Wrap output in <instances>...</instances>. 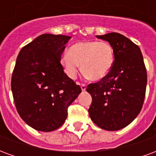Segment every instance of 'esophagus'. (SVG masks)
I'll return each instance as SVG.
<instances>
[{
	"instance_id": "obj_1",
	"label": "esophagus",
	"mask_w": 156,
	"mask_h": 156,
	"mask_svg": "<svg viewBox=\"0 0 156 156\" xmlns=\"http://www.w3.org/2000/svg\"><path fill=\"white\" fill-rule=\"evenodd\" d=\"M86 88H87V86L85 84H81V89L82 91H85L86 90Z\"/></svg>"
}]
</instances>
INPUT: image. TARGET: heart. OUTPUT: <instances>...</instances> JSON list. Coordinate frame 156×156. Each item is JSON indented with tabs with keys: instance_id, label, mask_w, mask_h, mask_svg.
Instances as JSON below:
<instances>
[{
	"instance_id": "b5f03b06",
	"label": "heart",
	"mask_w": 156,
	"mask_h": 156,
	"mask_svg": "<svg viewBox=\"0 0 156 156\" xmlns=\"http://www.w3.org/2000/svg\"><path fill=\"white\" fill-rule=\"evenodd\" d=\"M115 63V51L107 41L77 42L62 56L61 65L68 78L77 77L81 64L84 75L93 81L107 77Z\"/></svg>"
}]
</instances>
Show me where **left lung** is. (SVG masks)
I'll return each mask as SVG.
<instances>
[{"mask_svg":"<svg viewBox=\"0 0 156 156\" xmlns=\"http://www.w3.org/2000/svg\"><path fill=\"white\" fill-rule=\"evenodd\" d=\"M108 41L115 51V63L107 77L90 83L88 113L95 124L108 131L126 127L140 114L144 103L147 73L137 45L117 32L96 36Z\"/></svg>","mask_w":156,"mask_h":156,"instance_id":"1","label":"left lung"}]
</instances>
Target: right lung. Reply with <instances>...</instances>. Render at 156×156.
Masks as SVG:
<instances>
[{"instance_id":"obj_1","label":"right lung","mask_w":156,"mask_h":156,"mask_svg":"<svg viewBox=\"0 0 156 156\" xmlns=\"http://www.w3.org/2000/svg\"><path fill=\"white\" fill-rule=\"evenodd\" d=\"M71 37L42 34L22 48L12 77L16 108L27 124L43 132L56 130L81 88L63 72L61 55Z\"/></svg>"}]
</instances>
